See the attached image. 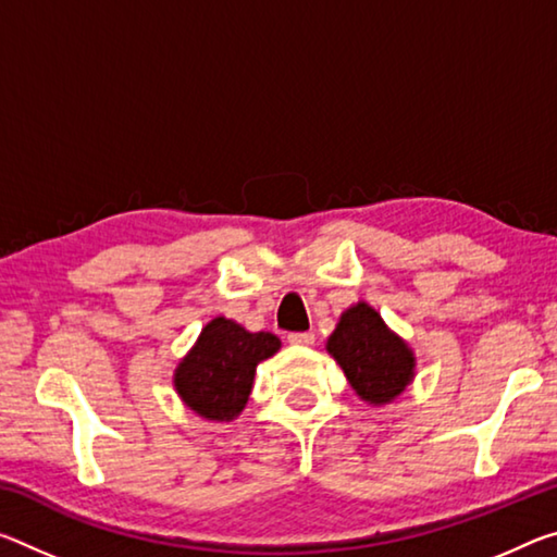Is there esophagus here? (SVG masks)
Segmentation results:
<instances>
[{"mask_svg":"<svg viewBox=\"0 0 557 557\" xmlns=\"http://www.w3.org/2000/svg\"><path fill=\"white\" fill-rule=\"evenodd\" d=\"M287 342L297 344V347H312L314 334L312 332H293V334H287Z\"/></svg>","mask_w":557,"mask_h":557,"instance_id":"1","label":"esophagus"}]
</instances>
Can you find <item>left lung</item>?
<instances>
[{"label": "left lung", "mask_w": 557, "mask_h": 557, "mask_svg": "<svg viewBox=\"0 0 557 557\" xmlns=\"http://www.w3.org/2000/svg\"><path fill=\"white\" fill-rule=\"evenodd\" d=\"M326 351L337 359L351 389L364 401H392L413 376L411 349L364 302L342 314L337 330L326 342Z\"/></svg>", "instance_id": "8db88e82"}]
</instances>
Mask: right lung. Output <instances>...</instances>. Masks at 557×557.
I'll list each match as a JSON object with an SVG mask.
<instances>
[{"mask_svg":"<svg viewBox=\"0 0 557 557\" xmlns=\"http://www.w3.org/2000/svg\"><path fill=\"white\" fill-rule=\"evenodd\" d=\"M280 349L270 332H247L225 317H215L200 332L198 344L175 372L181 399L202 419L231 421L245 409L255 367Z\"/></svg>","mask_w":557,"mask_h":557,"instance_id":"add662e5","label":"right lung"}]
</instances>
